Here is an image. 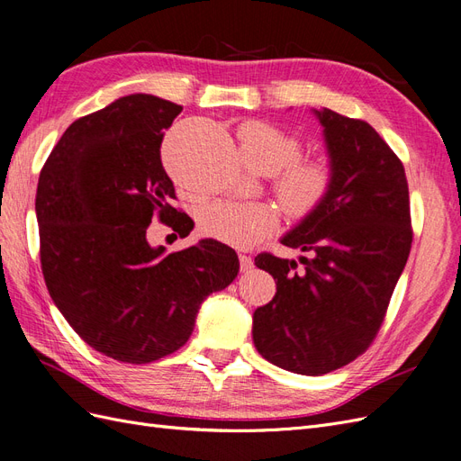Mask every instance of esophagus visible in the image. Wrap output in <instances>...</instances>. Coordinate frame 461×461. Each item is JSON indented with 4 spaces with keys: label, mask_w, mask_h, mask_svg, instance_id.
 <instances>
[{
    "label": "esophagus",
    "mask_w": 461,
    "mask_h": 461,
    "mask_svg": "<svg viewBox=\"0 0 461 461\" xmlns=\"http://www.w3.org/2000/svg\"><path fill=\"white\" fill-rule=\"evenodd\" d=\"M252 266H255V262H252V258L250 257H247V255H240V268H241V272H249Z\"/></svg>",
    "instance_id": "obj_1"
}]
</instances>
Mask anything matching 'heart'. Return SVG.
I'll use <instances>...</instances> for the list:
<instances>
[{
	"label": "heart",
	"instance_id": "1",
	"mask_svg": "<svg viewBox=\"0 0 461 461\" xmlns=\"http://www.w3.org/2000/svg\"><path fill=\"white\" fill-rule=\"evenodd\" d=\"M237 138L243 158L260 174H276L274 189L284 209L294 218L314 214L333 187V167L325 157L299 158L303 145L293 133L270 122L247 121ZM279 214L266 203L221 201L203 214V228L220 243L252 247L270 235Z\"/></svg>",
	"mask_w": 461,
	"mask_h": 461
}]
</instances>
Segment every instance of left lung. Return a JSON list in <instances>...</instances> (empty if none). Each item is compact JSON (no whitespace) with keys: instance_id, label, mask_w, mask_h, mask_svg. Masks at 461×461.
<instances>
[{"instance_id":"left-lung-1","label":"left lung","mask_w":461,"mask_h":461,"mask_svg":"<svg viewBox=\"0 0 461 461\" xmlns=\"http://www.w3.org/2000/svg\"><path fill=\"white\" fill-rule=\"evenodd\" d=\"M333 167L320 209L281 243L294 260L260 252L255 264L276 281L274 299L255 310L252 340L274 366L323 375L358 358L381 328L411 249L410 195L402 162L358 118L316 111Z\"/></svg>"}]
</instances>
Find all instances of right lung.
Here are the masks:
<instances>
[{
    "label": "right lung",
    "mask_w": 461,
    "mask_h": 461,
    "mask_svg": "<svg viewBox=\"0 0 461 461\" xmlns=\"http://www.w3.org/2000/svg\"><path fill=\"white\" fill-rule=\"evenodd\" d=\"M182 107L131 94L74 121L43 165L36 193L40 260L59 312L87 345L149 364L187 343L201 303L240 272L214 240L177 252L151 247L158 216L180 237L193 221L172 206L160 145Z\"/></svg>",
    "instance_id": "add662e5"
}]
</instances>
